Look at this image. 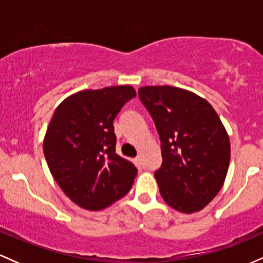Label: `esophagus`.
<instances>
[{"label":"esophagus","mask_w":263,"mask_h":263,"mask_svg":"<svg viewBox=\"0 0 263 263\" xmlns=\"http://www.w3.org/2000/svg\"><path fill=\"white\" fill-rule=\"evenodd\" d=\"M136 164H137L138 168H144V167H146V164H144V161H143V157L138 156L137 158H136Z\"/></svg>","instance_id":"34e87169"}]
</instances>
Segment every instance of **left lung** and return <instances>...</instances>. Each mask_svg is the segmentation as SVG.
Wrapping results in <instances>:
<instances>
[{
	"instance_id": "obj_1",
	"label": "left lung",
	"mask_w": 263,
	"mask_h": 263,
	"mask_svg": "<svg viewBox=\"0 0 263 263\" xmlns=\"http://www.w3.org/2000/svg\"><path fill=\"white\" fill-rule=\"evenodd\" d=\"M138 98L161 140L162 165L155 172L163 200L195 213L216 197L228 174L230 140L205 99L176 86H143Z\"/></svg>"
}]
</instances>
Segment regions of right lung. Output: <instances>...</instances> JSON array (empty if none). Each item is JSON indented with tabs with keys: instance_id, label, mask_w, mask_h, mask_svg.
I'll return each instance as SVG.
<instances>
[{
	"instance_id": "1",
	"label": "right lung",
	"mask_w": 263,
	"mask_h": 263,
	"mask_svg": "<svg viewBox=\"0 0 263 263\" xmlns=\"http://www.w3.org/2000/svg\"><path fill=\"white\" fill-rule=\"evenodd\" d=\"M136 96L132 86L84 90L54 111L43 151L50 173L70 200L86 210H102L125 197L137 168L115 152L114 120Z\"/></svg>"
}]
</instances>
